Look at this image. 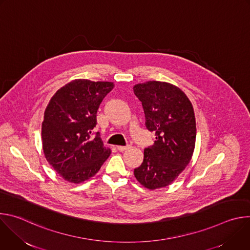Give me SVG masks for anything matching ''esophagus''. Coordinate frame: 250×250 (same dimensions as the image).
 Here are the masks:
<instances>
[{
	"label": "esophagus",
	"mask_w": 250,
	"mask_h": 250,
	"mask_svg": "<svg viewBox=\"0 0 250 250\" xmlns=\"http://www.w3.org/2000/svg\"><path fill=\"white\" fill-rule=\"evenodd\" d=\"M129 147H130L129 146H117V149H118L119 151H125V150L128 149Z\"/></svg>",
	"instance_id": "obj_1"
}]
</instances>
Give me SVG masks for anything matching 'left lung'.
I'll return each mask as SVG.
<instances>
[{
  "label": "left lung",
  "instance_id": "left-lung-1",
  "mask_svg": "<svg viewBox=\"0 0 250 250\" xmlns=\"http://www.w3.org/2000/svg\"><path fill=\"white\" fill-rule=\"evenodd\" d=\"M141 102L146 126L155 131L154 145L145 149L144 162L134 169L137 181L154 190L170 185L189 164L196 142L193 105L174 85L148 81L133 87Z\"/></svg>",
  "mask_w": 250,
  "mask_h": 250
}]
</instances>
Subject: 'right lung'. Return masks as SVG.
<instances>
[{"label": "right lung", "mask_w": 250, "mask_h": 250, "mask_svg": "<svg viewBox=\"0 0 250 250\" xmlns=\"http://www.w3.org/2000/svg\"><path fill=\"white\" fill-rule=\"evenodd\" d=\"M113 88L112 82L74 80L60 88L46 106L42 126L43 152L68 182L78 184L93 177L111 154L93 128L100 104Z\"/></svg>", "instance_id": "obj_1"}]
</instances>
